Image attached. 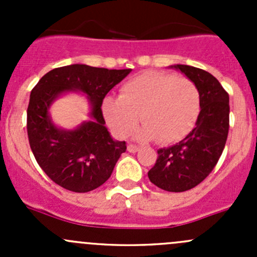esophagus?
<instances>
[{
	"instance_id": "obj_1",
	"label": "esophagus",
	"mask_w": 257,
	"mask_h": 257,
	"mask_svg": "<svg viewBox=\"0 0 257 257\" xmlns=\"http://www.w3.org/2000/svg\"><path fill=\"white\" fill-rule=\"evenodd\" d=\"M126 150H128L129 153H137L139 150V148L134 144H129L128 147H126Z\"/></svg>"
}]
</instances>
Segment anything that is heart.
Returning <instances> with one entry per match:
<instances>
[{
	"label": "heart",
	"instance_id": "obj_1",
	"mask_svg": "<svg viewBox=\"0 0 257 257\" xmlns=\"http://www.w3.org/2000/svg\"><path fill=\"white\" fill-rule=\"evenodd\" d=\"M102 112L119 138L128 136L141 116L144 123L134 132V138L173 143L195 124L200 112V93L190 79L150 71L124 83L119 97H105Z\"/></svg>",
	"mask_w": 257,
	"mask_h": 257
}]
</instances>
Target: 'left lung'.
Listing matches in <instances>:
<instances>
[{"label": "left lung", "instance_id": "1", "mask_svg": "<svg viewBox=\"0 0 257 257\" xmlns=\"http://www.w3.org/2000/svg\"><path fill=\"white\" fill-rule=\"evenodd\" d=\"M185 74L200 93V113L193 131L179 143L158 150L148 177L158 188L181 193L200 184L214 169L229 133V94L204 69L186 64L170 66Z\"/></svg>", "mask_w": 257, "mask_h": 257}]
</instances>
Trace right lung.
I'll return each mask as SVG.
<instances>
[{"label": "right lung", "instance_id": "add662e5", "mask_svg": "<svg viewBox=\"0 0 257 257\" xmlns=\"http://www.w3.org/2000/svg\"><path fill=\"white\" fill-rule=\"evenodd\" d=\"M131 71L71 64L49 71L32 89L27 109L28 141L38 165L59 186L87 193L112 175L126 145L112 138L100 107L105 94ZM68 92H82L90 104V120L74 130L56 126L49 112L54 100Z\"/></svg>", "mask_w": 257, "mask_h": 257}]
</instances>
